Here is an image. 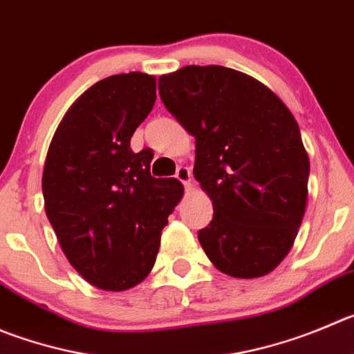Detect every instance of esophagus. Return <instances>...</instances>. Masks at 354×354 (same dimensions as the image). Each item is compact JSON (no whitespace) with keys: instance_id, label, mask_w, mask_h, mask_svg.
Listing matches in <instances>:
<instances>
[{"instance_id":"obj_1","label":"esophagus","mask_w":354,"mask_h":354,"mask_svg":"<svg viewBox=\"0 0 354 354\" xmlns=\"http://www.w3.org/2000/svg\"><path fill=\"white\" fill-rule=\"evenodd\" d=\"M176 178H178V180H180L181 183H183L187 188L192 187V173H190V169H188V167H185V166L178 167Z\"/></svg>"}]
</instances>
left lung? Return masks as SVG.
I'll list each match as a JSON object with an SVG mask.
<instances>
[{
	"label": "left lung",
	"instance_id": "obj_1",
	"mask_svg": "<svg viewBox=\"0 0 354 354\" xmlns=\"http://www.w3.org/2000/svg\"><path fill=\"white\" fill-rule=\"evenodd\" d=\"M158 94L196 138L194 176L214 209L199 230L207 259L241 279L269 274L307 204L309 157L292 111L262 82L214 64L162 75Z\"/></svg>",
	"mask_w": 354,
	"mask_h": 354
}]
</instances>
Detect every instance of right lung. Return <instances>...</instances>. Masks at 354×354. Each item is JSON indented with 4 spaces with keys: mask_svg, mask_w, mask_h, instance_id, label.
Returning <instances> with one entry per match:
<instances>
[{
    "mask_svg": "<svg viewBox=\"0 0 354 354\" xmlns=\"http://www.w3.org/2000/svg\"><path fill=\"white\" fill-rule=\"evenodd\" d=\"M157 80L113 75L84 92L62 117L43 166L48 222L85 281L124 292L150 274L167 216L183 196L176 178H153V151L131 138L157 97Z\"/></svg>",
    "mask_w": 354,
    "mask_h": 354,
    "instance_id": "add662e5",
    "label": "right lung"
}]
</instances>
